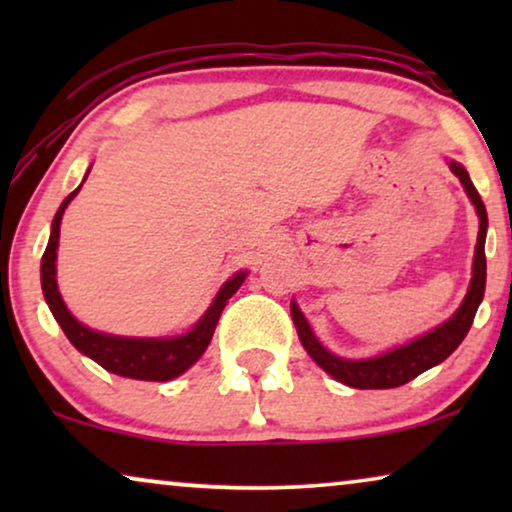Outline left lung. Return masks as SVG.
Instances as JSON below:
<instances>
[{
  "label": "left lung",
  "instance_id": "1",
  "mask_svg": "<svg viewBox=\"0 0 512 512\" xmlns=\"http://www.w3.org/2000/svg\"><path fill=\"white\" fill-rule=\"evenodd\" d=\"M452 172L457 174L461 184H464L468 198L475 205V212L480 216V233L478 244H475V258H473V279L468 286V293L464 303L443 326H438L436 331L422 335V338L408 342V345L394 349L375 359H363V361H347L338 359V356L321 347V342L314 338L310 324H307L303 314H300L298 305H291V317L293 324L298 328V338L307 349V354L326 370L328 375L335 380L347 384L354 389H391L401 387V384L415 380L417 375H422L424 370H429L438 363H443L454 349L461 345V340L466 338V333L471 331V324L478 312V305L485 296V282H487V258H485V237H487V209L482 202L480 193L475 191L471 177L464 170V165L450 163Z\"/></svg>",
  "mask_w": 512,
  "mask_h": 512
}]
</instances>
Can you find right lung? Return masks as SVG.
<instances>
[{
    "label": "right lung",
    "mask_w": 512,
    "mask_h": 512,
    "mask_svg": "<svg viewBox=\"0 0 512 512\" xmlns=\"http://www.w3.org/2000/svg\"><path fill=\"white\" fill-rule=\"evenodd\" d=\"M81 191V186L74 193H69L65 202H62L58 214L53 219V230L48 247L41 256V289H44V298L48 307H51L55 321H58L62 331L69 338V342L79 349L81 354L90 356V359L100 363L109 373L132 377V380H149V382H167L179 377L184 370L193 366L205 352L209 340H212L214 328L219 324V317L226 307L228 298L240 289V284L247 277V272H237L233 279H228L219 291V296L214 298V303L205 312L198 324H195L186 335L179 338H118V335H107L100 331H90L76 321L69 314L67 305L62 303L58 282H55V249H58V237H60V221L65 214V207L76 193Z\"/></svg>",
    "instance_id": "add662e5"
}]
</instances>
